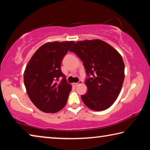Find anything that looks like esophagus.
Returning a JSON list of instances; mask_svg holds the SVG:
<instances>
[{"instance_id":"obj_1","label":"esophagus","mask_w":150,"mask_h":150,"mask_svg":"<svg viewBox=\"0 0 150 150\" xmlns=\"http://www.w3.org/2000/svg\"><path fill=\"white\" fill-rule=\"evenodd\" d=\"M83 83L82 81H79L78 83H73V87H77V85H79V84H81V83Z\"/></svg>"}]
</instances>
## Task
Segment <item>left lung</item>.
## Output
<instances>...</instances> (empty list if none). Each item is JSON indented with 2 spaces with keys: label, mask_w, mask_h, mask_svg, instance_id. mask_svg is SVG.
Instances as JSON below:
<instances>
[{
  "label": "left lung",
  "mask_w": 150,
  "mask_h": 150,
  "mask_svg": "<svg viewBox=\"0 0 150 150\" xmlns=\"http://www.w3.org/2000/svg\"><path fill=\"white\" fill-rule=\"evenodd\" d=\"M82 60L88 91L81 95L85 105L95 111L108 108L117 98L124 79V63L120 54L100 40L77 42L71 49Z\"/></svg>",
  "instance_id": "8db88e82"
}]
</instances>
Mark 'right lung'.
<instances>
[{"label": "right lung", "mask_w": 150, "mask_h": 150, "mask_svg": "<svg viewBox=\"0 0 150 150\" xmlns=\"http://www.w3.org/2000/svg\"><path fill=\"white\" fill-rule=\"evenodd\" d=\"M74 42H49L42 45L29 61L24 73L28 95L36 107L55 113L64 107L71 91L61 70L63 57Z\"/></svg>", "instance_id": "right-lung-1"}]
</instances>
